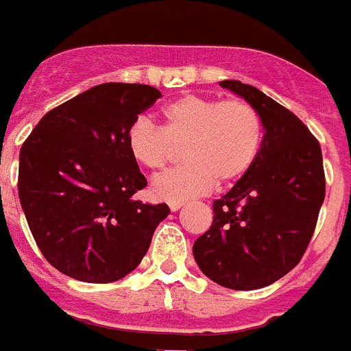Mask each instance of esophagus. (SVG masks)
<instances>
[{
  "instance_id": "34e87169",
  "label": "esophagus",
  "mask_w": 351,
  "mask_h": 351,
  "mask_svg": "<svg viewBox=\"0 0 351 351\" xmlns=\"http://www.w3.org/2000/svg\"><path fill=\"white\" fill-rule=\"evenodd\" d=\"M169 206H170V210H172V211H178L179 208L182 206V202H170Z\"/></svg>"
}]
</instances>
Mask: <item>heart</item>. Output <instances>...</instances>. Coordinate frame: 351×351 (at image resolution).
Returning <instances> with one entry per match:
<instances>
[{"mask_svg":"<svg viewBox=\"0 0 351 351\" xmlns=\"http://www.w3.org/2000/svg\"><path fill=\"white\" fill-rule=\"evenodd\" d=\"M161 127L140 118L129 127L127 145L145 169L159 172L178 156L182 163L152 182V193L167 202H184L215 186L240 179L258 158L263 121L242 98L221 100L182 95L159 111Z\"/></svg>","mask_w":351,"mask_h":351,"instance_id":"b5f03b06","label":"heart"}]
</instances>
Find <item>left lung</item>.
I'll use <instances>...</instances> for the list:
<instances>
[{
    "label": "left lung",
    "instance_id": "left-lung-1",
    "mask_svg": "<svg viewBox=\"0 0 351 351\" xmlns=\"http://www.w3.org/2000/svg\"><path fill=\"white\" fill-rule=\"evenodd\" d=\"M221 86L258 109L263 141L253 167L213 202V222L195 240L193 258L219 285L253 291L292 271L311 244L325 201L323 154L287 107L240 80Z\"/></svg>",
    "mask_w": 351,
    "mask_h": 351
}]
</instances>
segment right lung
Returning <instances> with one entry per match:
<instances>
[{
    "label": "right lung",
    "mask_w": 351,
    "mask_h": 351,
    "mask_svg": "<svg viewBox=\"0 0 351 351\" xmlns=\"http://www.w3.org/2000/svg\"><path fill=\"white\" fill-rule=\"evenodd\" d=\"M161 93L107 82L40 118L19 154L17 192L37 247L57 271L117 282L140 265L167 204L134 201L147 179L127 145L129 127Z\"/></svg>",
    "instance_id": "add662e5"
}]
</instances>
